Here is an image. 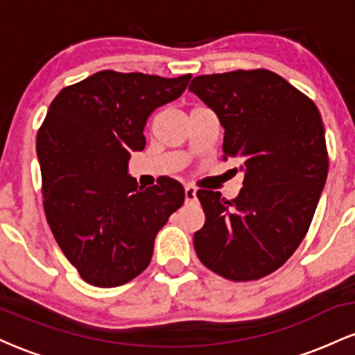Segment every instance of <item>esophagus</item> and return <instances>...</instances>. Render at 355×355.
Returning a JSON list of instances; mask_svg holds the SVG:
<instances>
[{"label":"esophagus","mask_w":355,"mask_h":355,"mask_svg":"<svg viewBox=\"0 0 355 355\" xmlns=\"http://www.w3.org/2000/svg\"><path fill=\"white\" fill-rule=\"evenodd\" d=\"M195 200H197V190H195L193 187L187 185L185 187V202L187 203H191V202H195Z\"/></svg>","instance_id":"1"}]
</instances>
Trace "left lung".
Instances as JSON below:
<instances>
[{"label":"left lung","instance_id":"1","mask_svg":"<svg viewBox=\"0 0 355 355\" xmlns=\"http://www.w3.org/2000/svg\"><path fill=\"white\" fill-rule=\"evenodd\" d=\"M190 92L217 113L223 160H240L243 187L225 200L198 190L205 225L195 232L198 259L235 282L262 279L300 245L329 172L324 123L315 103L268 70L202 75Z\"/></svg>","mask_w":355,"mask_h":355}]
</instances>
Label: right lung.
<instances>
[{
    "instance_id": "add662e5",
    "label": "right lung",
    "mask_w": 355,
    "mask_h": 355,
    "mask_svg": "<svg viewBox=\"0 0 355 355\" xmlns=\"http://www.w3.org/2000/svg\"><path fill=\"white\" fill-rule=\"evenodd\" d=\"M190 78L103 70L51 101L36 137L44 214L85 282L107 288L140 275L158 230L185 200L173 178L138 185L128 160L145 148L153 110L177 100Z\"/></svg>"
}]
</instances>
